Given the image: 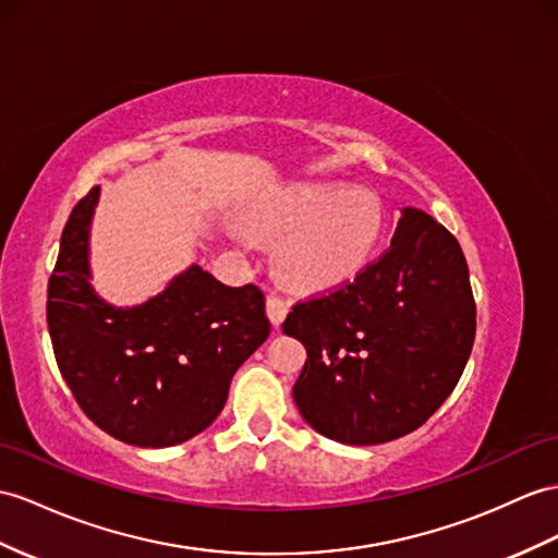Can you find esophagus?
Wrapping results in <instances>:
<instances>
[{
    "mask_svg": "<svg viewBox=\"0 0 558 558\" xmlns=\"http://www.w3.org/2000/svg\"><path fill=\"white\" fill-rule=\"evenodd\" d=\"M287 315H289V303L283 301L281 295L269 293L267 295V317H269V322L275 326H281V322L287 319Z\"/></svg>",
    "mask_w": 558,
    "mask_h": 558,
    "instance_id": "1",
    "label": "esophagus"
}]
</instances>
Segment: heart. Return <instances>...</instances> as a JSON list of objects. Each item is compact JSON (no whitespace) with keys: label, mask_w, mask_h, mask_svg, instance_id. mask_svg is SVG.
Instances as JSON below:
<instances>
[{"label":"heart","mask_w":558,"mask_h":558,"mask_svg":"<svg viewBox=\"0 0 558 558\" xmlns=\"http://www.w3.org/2000/svg\"><path fill=\"white\" fill-rule=\"evenodd\" d=\"M253 225L283 241L279 263L293 287L329 291L357 277L384 232V208L372 192L333 182H298L267 194ZM243 239L241 232H236Z\"/></svg>","instance_id":"heart-1"}]
</instances>
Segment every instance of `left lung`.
I'll return each mask as SVG.
<instances>
[{"instance_id":"left-lung-1","label":"left lung","mask_w":558,"mask_h":558,"mask_svg":"<svg viewBox=\"0 0 558 558\" xmlns=\"http://www.w3.org/2000/svg\"><path fill=\"white\" fill-rule=\"evenodd\" d=\"M307 350L293 386L303 418L345 445H378L426 424L459 384L475 338V301L459 241L404 208L390 248L287 322Z\"/></svg>"}]
</instances>
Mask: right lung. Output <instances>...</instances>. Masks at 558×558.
Returning a JSON list of instances; mask_svg holds the SVG:
<instances>
[{
    "label": "right lung",
    "instance_id": "right-lung-1",
    "mask_svg": "<svg viewBox=\"0 0 558 558\" xmlns=\"http://www.w3.org/2000/svg\"><path fill=\"white\" fill-rule=\"evenodd\" d=\"M99 186L63 227L47 324L63 381L94 424L137 447H170L208 428L239 366L269 336L265 295L225 287L198 265L137 307H113L89 283V225Z\"/></svg>",
    "mask_w": 558,
    "mask_h": 558
}]
</instances>
